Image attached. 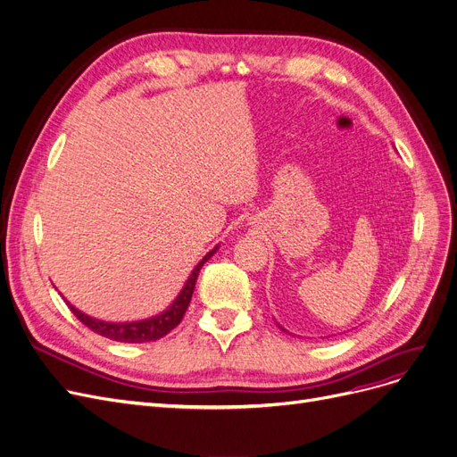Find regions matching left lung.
Wrapping results in <instances>:
<instances>
[{
    "mask_svg": "<svg viewBox=\"0 0 457 457\" xmlns=\"http://www.w3.org/2000/svg\"><path fill=\"white\" fill-rule=\"evenodd\" d=\"M276 325H278V323H276ZM278 327H280V325H278ZM280 328H282V330H284V332H287V330H286V328H284V327H280Z\"/></svg>",
    "mask_w": 457,
    "mask_h": 457,
    "instance_id": "8db88e82",
    "label": "left lung"
}]
</instances>
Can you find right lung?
Returning <instances> with one entry per match:
<instances>
[{"instance_id": "add662e5", "label": "right lung", "mask_w": 457, "mask_h": 457, "mask_svg": "<svg viewBox=\"0 0 457 457\" xmlns=\"http://www.w3.org/2000/svg\"><path fill=\"white\" fill-rule=\"evenodd\" d=\"M218 250V246H214L204 260L197 263L190 274V278L187 280L183 291L177 295V299L173 301V304L164 310L161 315H154L149 317V320L144 321H130V323H108V321H101V320H95V317H89L87 313L76 310L71 303L69 308L71 312L80 320L87 328H91L93 332L104 336V338H110L113 342H125V344H144V342H154V340H161L164 336L173 330L177 325L183 321V315L190 304L192 299V293L195 287V280H197V274H200L204 263L209 260V257Z\"/></svg>"}]
</instances>
